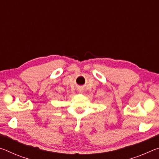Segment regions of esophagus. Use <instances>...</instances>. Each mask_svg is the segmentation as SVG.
<instances>
[{"label":"esophagus","mask_w":159,"mask_h":159,"mask_svg":"<svg viewBox=\"0 0 159 159\" xmlns=\"http://www.w3.org/2000/svg\"><path fill=\"white\" fill-rule=\"evenodd\" d=\"M78 91H79L80 93H82L83 92V88H79V90H78Z\"/></svg>","instance_id":"1"}]
</instances>
